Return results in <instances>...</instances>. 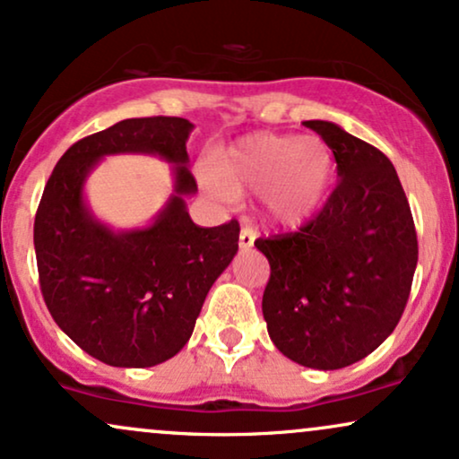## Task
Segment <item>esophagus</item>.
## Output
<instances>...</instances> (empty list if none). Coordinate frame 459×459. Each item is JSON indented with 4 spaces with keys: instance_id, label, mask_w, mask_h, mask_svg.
I'll use <instances>...</instances> for the list:
<instances>
[{
    "instance_id": "obj_1",
    "label": "esophagus",
    "mask_w": 459,
    "mask_h": 459,
    "mask_svg": "<svg viewBox=\"0 0 459 459\" xmlns=\"http://www.w3.org/2000/svg\"><path fill=\"white\" fill-rule=\"evenodd\" d=\"M254 239H256V230L252 229V226H244L239 233V247L241 250H250V247L254 246Z\"/></svg>"
}]
</instances>
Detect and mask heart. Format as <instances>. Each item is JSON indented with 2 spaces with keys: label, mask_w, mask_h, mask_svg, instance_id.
<instances>
[{
  "label": "heart",
  "mask_w": 459,
  "mask_h": 459,
  "mask_svg": "<svg viewBox=\"0 0 459 459\" xmlns=\"http://www.w3.org/2000/svg\"><path fill=\"white\" fill-rule=\"evenodd\" d=\"M333 160L316 136L247 134L222 152L218 170L203 167L201 184L222 201L261 195L263 213L284 229L306 224L327 198Z\"/></svg>",
  "instance_id": "1"
}]
</instances>
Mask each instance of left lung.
Masks as SVG:
<instances>
[{
    "mask_svg": "<svg viewBox=\"0 0 459 459\" xmlns=\"http://www.w3.org/2000/svg\"><path fill=\"white\" fill-rule=\"evenodd\" d=\"M338 162V186L297 233L256 239L272 267L263 316L299 366L340 369L394 333L417 269V233L394 164L333 121H303Z\"/></svg>",
    "mask_w": 459,
    "mask_h": 459,
    "instance_id": "left-lung-1",
    "label": "left lung"
}]
</instances>
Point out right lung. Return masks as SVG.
Returning <instances> with one entry per match:
<instances>
[{
  "label": "right lung",
  "mask_w": 459,
  "mask_h": 459,
  "mask_svg": "<svg viewBox=\"0 0 459 459\" xmlns=\"http://www.w3.org/2000/svg\"><path fill=\"white\" fill-rule=\"evenodd\" d=\"M181 117L124 119L74 143L44 186L34 247L44 303L87 355L113 368H152L190 340L215 280L239 250V224L201 229ZM136 152L173 163L174 192L154 220L115 231L91 212L84 184L107 155Z\"/></svg>",
  "instance_id": "obj_1"
}]
</instances>
